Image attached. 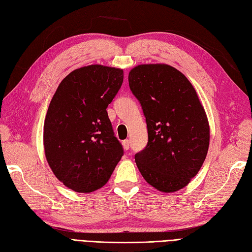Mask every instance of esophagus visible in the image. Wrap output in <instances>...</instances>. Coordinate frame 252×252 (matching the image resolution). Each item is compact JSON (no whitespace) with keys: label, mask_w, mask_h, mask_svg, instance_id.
I'll list each match as a JSON object with an SVG mask.
<instances>
[{"label":"esophagus","mask_w":252,"mask_h":252,"mask_svg":"<svg viewBox=\"0 0 252 252\" xmlns=\"http://www.w3.org/2000/svg\"><path fill=\"white\" fill-rule=\"evenodd\" d=\"M123 147H124V149L125 150H128L129 149V147H130V142H129L128 140H125V141H123Z\"/></svg>","instance_id":"34e87169"}]
</instances>
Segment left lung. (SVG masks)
Masks as SVG:
<instances>
[{
	"label": "left lung",
	"mask_w": 252,
	"mask_h": 252,
	"mask_svg": "<svg viewBox=\"0 0 252 252\" xmlns=\"http://www.w3.org/2000/svg\"><path fill=\"white\" fill-rule=\"evenodd\" d=\"M129 87L146 118L148 143L135 154L136 166L159 191L185 187L201 169L209 146V125L193 86L165 64L139 65Z\"/></svg>",
	"instance_id": "left-lung-1"
}]
</instances>
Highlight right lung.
Returning a JSON list of instances; mask_svg holds the SVG:
<instances>
[{"mask_svg": "<svg viewBox=\"0 0 252 252\" xmlns=\"http://www.w3.org/2000/svg\"><path fill=\"white\" fill-rule=\"evenodd\" d=\"M123 79L118 68H79L61 82L49 104L45 156L56 177L74 191L103 187L124 155L106 110Z\"/></svg>", "mask_w": 252, "mask_h": 252, "instance_id": "obj_1", "label": "right lung"}]
</instances>
